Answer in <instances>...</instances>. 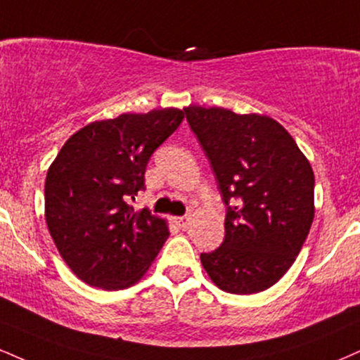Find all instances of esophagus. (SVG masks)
Returning <instances> with one entry per match:
<instances>
[{"instance_id": "esophagus-1", "label": "esophagus", "mask_w": 360, "mask_h": 360, "mask_svg": "<svg viewBox=\"0 0 360 360\" xmlns=\"http://www.w3.org/2000/svg\"><path fill=\"white\" fill-rule=\"evenodd\" d=\"M172 221H174V224L179 229H184L189 224V221H191V218H189V216H177Z\"/></svg>"}]
</instances>
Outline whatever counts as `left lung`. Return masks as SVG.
<instances>
[{
  "mask_svg": "<svg viewBox=\"0 0 360 360\" xmlns=\"http://www.w3.org/2000/svg\"><path fill=\"white\" fill-rule=\"evenodd\" d=\"M186 120L226 206V235L201 263L219 288H270L295 262L314 221V171L292 136L265 115L189 105Z\"/></svg>",
  "mask_w": 360,
  "mask_h": 360,
  "instance_id": "obj_1",
  "label": "left lung"
}]
</instances>
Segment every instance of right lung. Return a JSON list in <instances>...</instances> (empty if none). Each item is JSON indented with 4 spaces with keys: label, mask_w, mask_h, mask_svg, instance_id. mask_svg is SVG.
<instances>
[{
    "label": "right lung",
    "mask_w": 360,
    "mask_h": 360,
    "mask_svg": "<svg viewBox=\"0 0 360 360\" xmlns=\"http://www.w3.org/2000/svg\"><path fill=\"white\" fill-rule=\"evenodd\" d=\"M162 109L101 120L65 142L45 181V218L56 248L82 281L122 290L146 274L169 238L166 221L131 206L150 155L181 122Z\"/></svg>",
    "instance_id": "right-lung-1"
}]
</instances>
